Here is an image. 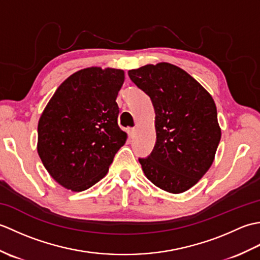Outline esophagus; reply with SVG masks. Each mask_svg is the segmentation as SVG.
Segmentation results:
<instances>
[{
	"label": "esophagus",
	"mask_w": 260,
	"mask_h": 260,
	"mask_svg": "<svg viewBox=\"0 0 260 260\" xmlns=\"http://www.w3.org/2000/svg\"><path fill=\"white\" fill-rule=\"evenodd\" d=\"M135 134H136V129L135 128H129L128 129V135H129L131 139H133V137L135 136Z\"/></svg>",
	"instance_id": "obj_1"
}]
</instances>
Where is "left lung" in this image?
Wrapping results in <instances>:
<instances>
[{"label":"left lung","instance_id":"1","mask_svg":"<svg viewBox=\"0 0 260 260\" xmlns=\"http://www.w3.org/2000/svg\"><path fill=\"white\" fill-rule=\"evenodd\" d=\"M128 76L155 110L156 142L150 156L139 158L143 172L159 189L185 192L211 167L221 139L213 98L186 71L168 62L143 66Z\"/></svg>","mask_w":260,"mask_h":260}]
</instances>
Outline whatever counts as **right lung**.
Segmentation results:
<instances>
[{
    "instance_id": "1",
    "label": "right lung",
    "mask_w": 260,
    "mask_h": 260,
    "mask_svg": "<svg viewBox=\"0 0 260 260\" xmlns=\"http://www.w3.org/2000/svg\"><path fill=\"white\" fill-rule=\"evenodd\" d=\"M124 70L81 69L58 87L38 124V154L52 179L74 192L107 174L127 134L116 103Z\"/></svg>"
}]
</instances>
